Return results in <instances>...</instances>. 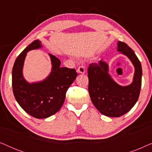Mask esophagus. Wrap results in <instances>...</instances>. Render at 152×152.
Masks as SVG:
<instances>
[{"label":"esophagus","mask_w":152,"mask_h":152,"mask_svg":"<svg viewBox=\"0 0 152 152\" xmlns=\"http://www.w3.org/2000/svg\"><path fill=\"white\" fill-rule=\"evenodd\" d=\"M85 67L83 66H79L78 68H77V72L79 73H81V74H84L85 73Z\"/></svg>","instance_id":"obj_1"}]
</instances>
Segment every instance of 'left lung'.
I'll use <instances>...</instances> for the list:
<instances>
[{"instance_id": "left-lung-1", "label": "left lung", "mask_w": 152, "mask_h": 152, "mask_svg": "<svg viewBox=\"0 0 152 152\" xmlns=\"http://www.w3.org/2000/svg\"><path fill=\"white\" fill-rule=\"evenodd\" d=\"M117 50L134 66L132 84L122 86L116 83L109 73V65L102 60L91 64L88 68L91 101L102 114L109 117H120L129 111L138 101L142 84V66L133 50L121 41L118 42Z\"/></svg>"}]
</instances>
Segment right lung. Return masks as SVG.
I'll return each mask as SVG.
<instances>
[{"mask_svg":"<svg viewBox=\"0 0 152 152\" xmlns=\"http://www.w3.org/2000/svg\"><path fill=\"white\" fill-rule=\"evenodd\" d=\"M41 48V41H33L18 56L12 69V88L16 100L27 113L38 119L48 118L59 111L66 91L77 76L75 70L60 67V60L48 54L52 64L49 75L40 82H27L23 75L27 53Z\"/></svg>","mask_w":152,"mask_h":152,"instance_id":"right-lung-1","label":"right lung"}]
</instances>
